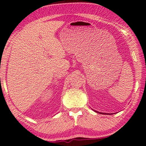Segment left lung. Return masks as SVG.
Here are the masks:
<instances>
[{
  "label": "left lung",
  "mask_w": 146,
  "mask_h": 146,
  "mask_svg": "<svg viewBox=\"0 0 146 146\" xmlns=\"http://www.w3.org/2000/svg\"><path fill=\"white\" fill-rule=\"evenodd\" d=\"M96 111V112H98V113H99V111ZM100 114H106V113H102V112H100Z\"/></svg>",
  "instance_id": "left-lung-1"
}]
</instances>
